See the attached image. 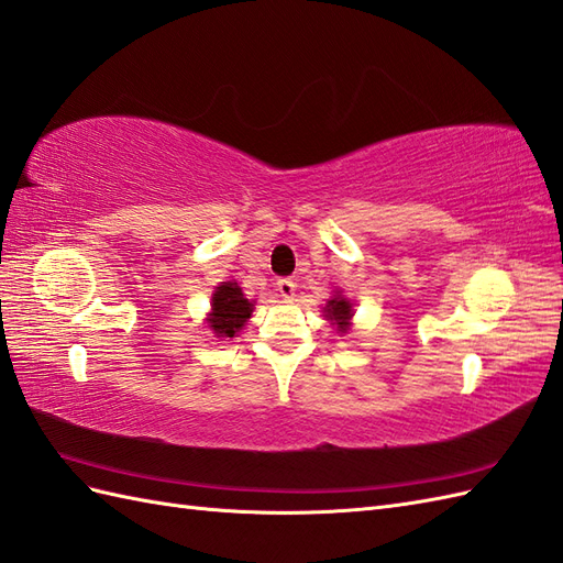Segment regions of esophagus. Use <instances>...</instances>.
I'll return each instance as SVG.
<instances>
[{"instance_id": "obj_1", "label": "esophagus", "mask_w": 563, "mask_h": 563, "mask_svg": "<svg viewBox=\"0 0 563 563\" xmlns=\"http://www.w3.org/2000/svg\"><path fill=\"white\" fill-rule=\"evenodd\" d=\"M276 287H278L280 297H285V299H292L295 292H297V283H295L292 278H280V280L276 283Z\"/></svg>"}]
</instances>
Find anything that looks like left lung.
Returning <instances> with one entry per match:
<instances>
[{
    "label": "left lung",
    "instance_id": "1",
    "mask_svg": "<svg viewBox=\"0 0 563 563\" xmlns=\"http://www.w3.org/2000/svg\"><path fill=\"white\" fill-rule=\"evenodd\" d=\"M325 317L338 323V331H345L347 323H350V317H352V307H350L347 299L333 297L331 302L325 305Z\"/></svg>",
    "mask_w": 563,
    "mask_h": 563
}]
</instances>
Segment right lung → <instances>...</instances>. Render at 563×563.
I'll use <instances>...</instances> for the list:
<instances>
[{
    "label": "right lung",
    "instance_id": "1",
    "mask_svg": "<svg viewBox=\"0 0 563 563\" xmlns=\"http://www.w3.org/2000/svg\"><path fill=\"white\" fill-rule=\"evenodd\" d=\"M252 302L242 295V287L238 283H222L213 295V311L208 317L211 329L218 338H234L244 321L252 317Z\"/></svg>",
    "mask_w": 563,
    "mask_h": 563
}]
</instances>
